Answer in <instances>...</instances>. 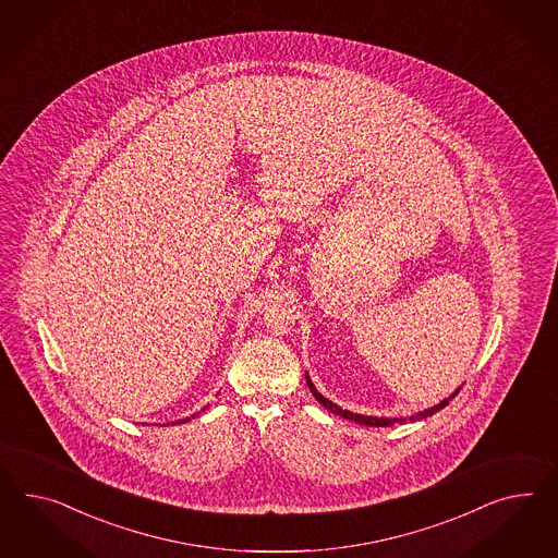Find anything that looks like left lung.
Masks as SVG:
<instances>
[{"label":"left lung","instance_id":"1","mask_svg":"<svg viewBox=\"0 0 558 558\" xmlns=\"http://www.w3.org/2000/svg\"><path fill=\"white\" fill-rule=\"evenodd\" d=\"M306 386H308V390L313 392V396L317 398L318 402L323 404V407L327 408V410H331L332 414H339V416H343L347 421H355L360 422V424H367V426H392V424H404V422L410 421H422V418H426V416H433L435 412L438 410H442V408L447 407L449 402H451L452 398L459 393L452 392L449 398H445L440 404L437 407L428 408V410H422L418 414H414V416H410V418H404V416H400V418H377V416H363V414H353V412H349V410H343V408L337 407V404H332L331 400H327L323 393L317 392V388H315V384L311 381V377L306 376Z\"/></svg>","mask_w":558,"mask_h":558}]
</instances>
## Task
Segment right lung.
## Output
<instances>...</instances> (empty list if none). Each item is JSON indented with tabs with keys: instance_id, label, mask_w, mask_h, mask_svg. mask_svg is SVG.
<instances>
[{
	"instance_id": "add662e5",
	"label": "right lung",
	"mask_w": 558,
	"mask_h": 558,
	"mask_svg": "<svg viewBox=\"0 0 558 558\" xmlns=\"http://www.w3.org/2000/svg\"><path fill=\"white\" fill-rule=\"evenodd\" d=\"M203 410H205V408H203ZM191 418H195V414H193ZM191 418H182V421L172 422V424H182V422H189Z\"/></svg>"
}]
</instances>
